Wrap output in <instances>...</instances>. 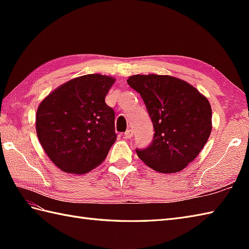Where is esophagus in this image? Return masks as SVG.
Listing matches in <instances>:
<instances>
[{
	"instance_id": "1",
	"label": "esophagus",
	"mask_w": 249,
	"mask_h": 249,
	"mask_svg": "<svg viewBox=\"0 0 249 249\" xmlns=\"http://www.w3.org/2000/svg\"><path fill=\"white\" fill-rule=\"evenodd\" d=\"M133 136H134V133H133V130H131V129H128V130L126 131V133L124 134V137H125L126 139H130Z\"/></svg>"
}]
</instances>
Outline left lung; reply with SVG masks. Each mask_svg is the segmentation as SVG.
Here are the masks:
<instances>
[{
  "label": "left lung",
  "instance_id": "8db88e82",
  "mask_svg": "<svg viewBox=\"0 0 249 249\" xmlns=\"http://www.w3.org/2000/svg\"><path fill=\"white\" fill-rule=\"evenodd\" d=\"M127 83L138 92L153 122L152 143L137 155L160 173L183 170L203 149L212 130L208 98L192 84L167 75H135Z\"/></svg>",
  "mask_w": 249,
  "mask_h": 249
}]
</instances>
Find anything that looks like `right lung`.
<instances>
[{"instance_id":"right-lung-1","label":"right lung","mask_w":249,"mask_h":249,"mask_svg":"<svg viewBox=\"0 0 249 249\" xmlns=\"http://www.w3.org/2000/svg\"><path fill=\"white\" fill-rule=\"evenodd\" d=\"M114 82L99 73L84 75L62 84L39 104L37 137L62 171L88 173L107 157L116 134L114 111L105 97Z\"/></svg>"}]
</instances>
